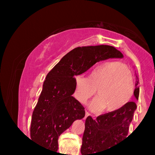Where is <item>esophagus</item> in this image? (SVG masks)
Returning a JSON list of instances; mask_svg holds the SVG:
<instances>
[{"mask_svg": "<svg viewBox=\"0 0 155 155\" xmlns=\"http://www.w3.org/2000/svg\"><path fill=\"white\" fill-rule=\"evenodd\" d=\"M91 116V114H90L89 113H88V112H86L85 113V116H84V119H86L87 118V117H88V116Z\"/></svg>", "mask_w": 155, "mask_h": 155, "instance_id": "1", "label": "esophagus"}]
</instances>
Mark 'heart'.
<instances>
[{
  "label": "heart",
  "mask_w": 155,
  "mask_h": 155,
  "mask_svg": "<svg viewBox=\"0 0 155 155\" xmlns=\"http://www.w3.org/2000/svg\"><path fill=\"white\" fill-rule=\"evenodd\" d=\"M74 96L86 104L94 95L91 103L94 112L113 113L125 106L134 93V79L130 71L122 63L110 61L99 64L90 72L88 78L78 75L74 78Z\"/></svg>",
  "instance_id": "b5f03b06"
}]
</instances>
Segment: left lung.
<instances>
[{"label": "left lung", "mask_w": 155, "mask_h": 155, "mask_svg": "<svg viewBox=\"0 0 155 155\" xmlns=\"http://www.w3.org/2000/svg\"><path fill=\"white\" fill-rule=\"evenodd\" d=\"M139 80L137 76L134 96L139 98ZM137 105L130 102L113 113L100 115L96 119L91 116L85 120V129L82 137V155H107L101 153L120 144L128 137L129 127L133 120Z\"/></svg>", "instance_id": "1"}]
</instances>
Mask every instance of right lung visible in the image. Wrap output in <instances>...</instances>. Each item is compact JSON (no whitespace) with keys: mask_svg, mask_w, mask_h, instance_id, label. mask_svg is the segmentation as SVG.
<instances>
[{"mask_svg":"<svg viewBox=\"0 0 155 155\" xmlns=\"http://www.w3.org/2000/svg\"><path fill=\"white\" fill-rule=\"evenodd\" d=\"M123 57L121 52L108 45L77 47L67 53L43 82L31 116V140L57 151L60 135L74 121L85 115L84 106L72 96L75 91L74 77L84 73L97 62Z\"/></svg>","mask_w":155,"mask_h":155,"instance_id":"1","label":"right lung"}]
</instances>
